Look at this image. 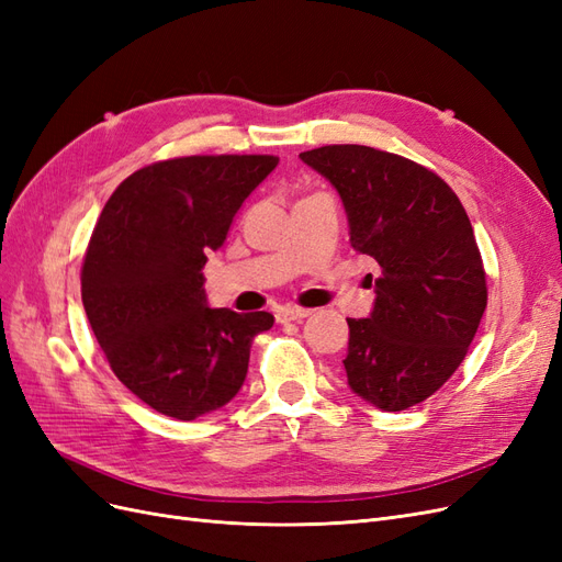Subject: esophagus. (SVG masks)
I'll return each mask as SVG.
<instances>
[{"label": "esophagus", "mask_w": 562, "mask_h": 562, "mask_svg": "<svg viewBox=\"0 0 562 562\" xmlns=\"http://www.w3.org/2000/svg\"><path fill=\"white\" fill-rule=\"evenodd\" d=\"M310 316V310L300 307H283L277 312V323H300Z\"/></svg>", "instance_id": "34e87169"}]
</instances>
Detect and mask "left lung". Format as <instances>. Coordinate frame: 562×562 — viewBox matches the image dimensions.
Here are the masks:
<instances>
[{"label": "left lung", "instance_id": "1", "mask_svg": "<svg viewBox=\"0 0 562 562\" xmlns=\"http://www.w3.org/2000/svg\"><path fill=\"white\" fill-rule=\"evenodd\" d=\"M300 159L342 196L351 246L380 265L370 318H347L349 386L398 413L462 366L487 304L485 269L462 201L427 166L366 145Z\"/></svg>", "mask_w": 562, "mask_h": 562}]
</instances>
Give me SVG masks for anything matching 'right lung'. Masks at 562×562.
<instances>
[{
	"label": "right lung",
	"mask_w": 562,
	"mask_h": 562,
	"mask_svg": "<svg viewBox=\"0 0 562 562\" xmlns=\"http://www.w3.org/2000/svg\"><path fill=\"white\" fill-rule=\"evenodd\" d=\"M279 164L274 155H196L155 161L108 199L81 265V302L105 359L131 394L182 422L241 389L252 337L269 312L206 304V255Z\"/></svg>",
	"instance_id": "1"
}]
</instances>
